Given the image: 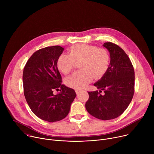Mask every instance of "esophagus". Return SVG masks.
<instances>
[{
  "label": "esophagus",
  "mask_w": 154,
  "mask_h": 154,
  "mask_svg": "<svg viewBox=\"0 0 154 154\" xmlns=\"http://www.w3.org/2000/svg\"><path fill=\"white\" fill-rule=\"evenodd\" d=\"M75 93L77 95H79L80 93H82V91H80V90H75Z\"/></svg>",
  "instance_id": "34e87169"
}]
</instances>
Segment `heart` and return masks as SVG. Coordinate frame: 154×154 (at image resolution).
Here are the masks:
<instances>
[{"label": "heart", "mask_w": 154, "mask_h": 154, "mask_svg": "<svg viewBox=\"0 0 154 154\" xmlns=\"http://www.w3.org/2000/svg\"><path fill=\"white\" fill-rule=\"evenodd\" d=\"M110 57L105 49L86 45H79L71 48L68 55L61 54L57 60V67L67 75L72 71L75 63H80L82 70L74 73L65 80L67 86L80 90L90 83L94 78L101 79L107 72Z\"/></svg>", "instance_id": "obj_1"}]
</instances>
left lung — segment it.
I'll return each mask as SVG.
<instances>
[{
    "label": "left lung",
    "instance_id": "obj_1",
    "mask_svg": "<svg viewBox=\"0 0 154 154\" xmlns=\"http://www.w3.org/2000/svg\"><path fill=\"white\" fill-rule=\"evenodd\" d=\"M103 46L109 53L110 63L106 74L94 85L99 91L88 92L87 112L102 120L119 116L127 109L134 94L135 72L130 60L119 46L111 42ZM103 91L104 94L100 93Z\"/></svg>",
    "mask_w": 154,
    "mask_h": 154
}]
</instances>
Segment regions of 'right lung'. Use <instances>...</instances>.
<instances>
[{
  "label": "right lung",
  "instance_id": "1",
  "mask_svg": "<svg viewBox=\"0 0 154 154\" xmlns=\"http://www.w3.org/2000/svg\"><path fill=\"white\" fill-rule=\"evenodd\" d=\"M64 48L47 47L35 52L27 61L23 75L24 93L32 112L40 119L51 122L60 121L68 115L76 97L75 91L61 84L57 67L58 57ZM60 92L53 94L54 90Z\"/></svg>",
  "mask_w": 154,
  "mask_h": 154
}]
</instances>
